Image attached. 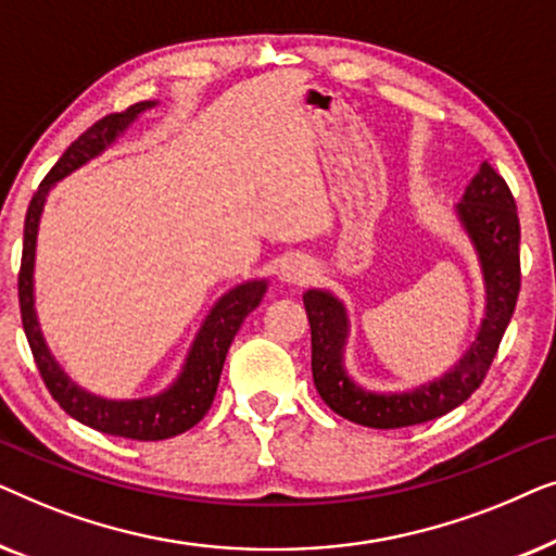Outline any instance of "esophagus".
Segmentation results:
<instances>
[{"label":"esophagus","mask_w":556,"mask_h":556,"mask_svg":"<svg viewBox=\"0 0 556 556\" xmlns=\"http://www.w3.org/2000/svg\"><path fill=\"white\" fill-rule=\"evenodd\" d=\"M311 276H314V263L299 253L288 255L283 261V268H280V278L288 280V283H306Z\"/></svg>","instance_id":"esophagus-1"}]
</instances>
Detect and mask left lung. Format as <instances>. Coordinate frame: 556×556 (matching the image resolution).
I'll return each instance as SVG.
<instances>
[{
  "label": "left lung",
  "instance_id": "8db88e82",
  "mask_svg": "<svg viewBox=\"0 0 556 556\" xmlns=\"http://www.w3.org/2000/svg\"><path fill=\"white\" fill-rule=\"evenodd\" d=\"M463 230L473 242L485 286V318L476 341L453 369L440 379L415 387L409 392H369L349 377L344 367V346L349 337V316L344 303L329 291L303 293L311 324V371L321 400L333 413L364 428L392 430L420 425L451 413L463 405L489 371L501 339L511 321L521 288L519 240L521 227L514 194L504 177L489 162L455 204Z\"/></svg>",
  "mask_w": 556,
  "mask_h": 556
}]
</instances>
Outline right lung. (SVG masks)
<instances>
[{"mask_svg":"<svg viewBox=\"0 0 556 556\" xmlns=\"http://www.w3.org/2000/svg\"><path fill=\"white\" fill-rule=\"evenodd\" d=\"M156 101H141L128 105L121 113H109L101 121H96L88 131H83L65 154L58 159L42 185L37 187L33 194V202L27 207L25 217V242H22V265H20V311H22V326H25V337L33 349L35 364L40 369V377L45 387H48L52 397L67 415L75 420L88 425L98 432L116 438H131V440H166L179 435L207 415V409L215 400L219 375H223V364L230 349L235 333L240 331L242 321L250 311L261 306L268 283L265 280H248V283L235 286L219 299L212 311L204 318L202 329L189 346V354L181 367L179 377L174 379L169 390L154 397L141 400H105L98 394H90L73 382L71 377L60 369L55 356L50 354L48 344H45L40 324H37L35 314V248H37V227H40V217L45 210V200H48L50 189L58 185L60 179L78 169L90 159L103 154L128 126L139 118V113L154 109Z\"/></svg>","mask_w":556,"mask_h":556,"instance_id":"add662e5","label":"right lung"}]
</instances>
